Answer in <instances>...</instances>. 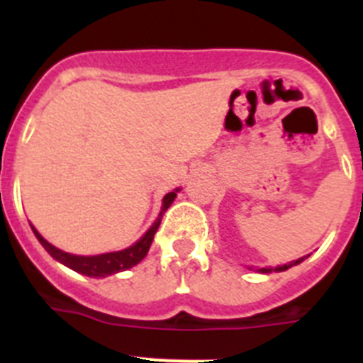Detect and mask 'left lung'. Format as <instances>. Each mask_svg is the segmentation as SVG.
I'll list each match as a JSON object with an SVG mask.
<instances>
[{
	"label": "left lung",
	"instance_id": "8db88e82",
	"mask_svg": "<svg viewBox=\"0 0 363 363\" xmlns=\"http://www.w3.org/2000/svg\"><path fill=\"white\" fill-rule=\"evenodd\" d=\"M306 258H309V255L307 256H301V258H298V259H293V262H289V264H284V265H278V267H262V269H255L256 272H262V274H269V272H281V271H287V269H291V267H294V265H298V264H301V262H303V259ZM247 269H251L252 271V267H247Z\"/></svg>",
	"mask_w": 363,
	"mask_h": 363
}]
</instances>
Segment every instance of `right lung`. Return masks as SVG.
Here are the masks:
<instances>
[{
    "mask_svg": "<svg viewBox=\"0 0 363 363\" xmlns=\"http://www.w3.org/2000/svg\"><path fill=\"white\" fill-rule=\"evenodd\" d=\"M182 189H174L172 192H167L165 196L162 200V209H160L158 218L154 220L152 225L147 229V233L143 234L142 238L134 242L133 245L125 247L121 251H112V252H104V255H92V256H82V255H70V252L62 251V249H57L56 245H52L50 242L41 236L40 233L36 230V227L32 225V233L36 234L38 242L43 245V249L52 256L56 262L63 264L65 267L72 269V271L79 272V274H85V277H91V278H107L111 274H118L121 271H127V269L134 267L142 262L143 258L147 256L150 249V243L154 240V234L158 230L160 223H162V218L165 214V211L169 209L172 205V201L176 200L178 196V192Z\"/></svg>",
    "mask_w": 363,
    "mask_h": 363,
    "instance_id": "right-lung-1",
    "label": "right lung"
}]
</instances>
